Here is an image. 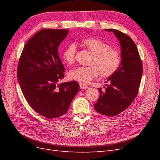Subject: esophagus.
Returning a JSON list of instances; mask_svg holds the SVG:
<instances>
[{
    "instance_id": "obj_1",
    "label": "esophagus",
    "mask_w": 160,
    "mask_h": 160,
    "mask_svg": "<svg viewBox=\"0 0 160 160\" xmlns=\"http://www.w3.org/2000/svg\"><path fill=\"white\" fill-rule=\"evenodd\" d=\"M79 86H80L81 89H88V85H86L85 84L82 83H79Z\"/></svg>"
}]
</instances>
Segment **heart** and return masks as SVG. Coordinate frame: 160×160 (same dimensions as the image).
Returning a JSON list of instances; mask_svg holds the SVG:
<instances>
[{"label": "heart", "mask_w": 160, "mask_h": 160, "mask_svg": "<svg viewBox=\"0 0 160 160\" xmlns=\"http://www.w3.org/2000/svg\"><path fill=\"white\" fill-rule=\"evenodd\" d=\"M82 44L91 53L93 57L89 67H79L70 71L69 78L83 83H89L99 75L109 77L117 71L122 62V57L118 51L111 49L109 45L99 38L90 37L82 41ZM76 45H69L62 52V59L67 64L75 62Z\"/></svg>", "instance_id": "1"}]
</instances>
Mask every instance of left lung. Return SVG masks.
<instances>
[{
  "instance_id": "left-lung-1",
  "label": "left lung",
  "mask_w": 160,
  "mask_h": 160,
  "mask_svg": "<svg viewBox=\"0 0 160 160\" xmlns=\"http://www.w3.org/2000/svg\"><path fill=\"white\" fill-rule=\"evenodd\" d=\"M113 32L121 47L122 62L115 73L108 77L105 83H109L104 91L98 88L100 95L94 108L104 115H117L132 104L138 95L141 82L143 67L135 43L128 35L116 29ZM105 88V87H104Z\"/></svg>"
}]
</instances>
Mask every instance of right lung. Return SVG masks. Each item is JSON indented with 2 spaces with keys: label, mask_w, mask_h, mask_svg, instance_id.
<instances>
[{
  "label": "right lung",
  "mask_w": 160,
  "mask_h": 160,
  "mask_svg": "<svg viewBox=\"0 0 160 160\" xmlns=\"http://www.w3.org/2000/svg\"><path fill=\"white\" fill-rule=\"evenodd\" d=\"M68 29H42L26 43L18 65L17 78L31 107L47 118L61 117L68 111L79 89L75 81L58 84L65 67L58 47Z\"/></svg>",
  "instance_id": "add662e5"
}]
</instances>
